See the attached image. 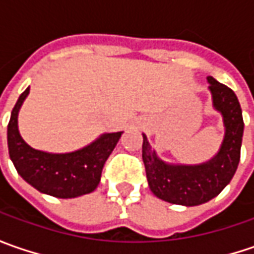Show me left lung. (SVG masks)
<instances>
[{
  "instance_id": "1",
  "label": "left lung",
  "mask_w": 254,
  "mask_h": 254,
  "mask_svg": "<svg viewBox=\"0 0 254 254\" xmlns=\"http://www.w3.org/2000/svg\"><path fill=\"white\" fill-rule=\"evenodd\" d=\"M212 106L222 114L225 137L219 151L202 164L185 165L162 161L152 150L147 135L142 134V161L148 187L160 199L196 206L218 196L238 170L243 137V117L239 100L228 86L208 76Z\"/></svg>"
}]
</instances>
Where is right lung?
<instances>
[{
	"instance_id": "right-lung-1",
	"label": "right lung",
	"mask_w": 254,
	"mask_h": 254,
	"mask_svg": "<svg viewBox=\"0 0 254 254\" xmlns=\"http://www.w3.org/2000/svg\"><path fill=\"white\" fill-rule=\"evenodd\" d=\"M29 94L25 90L11 113L8 123V151L16 172L29 185L55 198H77L97 188L104 162L112 154L123 131L106 132L80 150L46 152L28 145L18 130V113Z\"/></svg>"
}]
</instances>
